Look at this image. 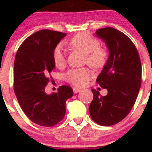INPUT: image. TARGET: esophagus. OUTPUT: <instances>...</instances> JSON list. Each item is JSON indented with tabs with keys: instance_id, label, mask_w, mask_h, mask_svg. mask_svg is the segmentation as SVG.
Masks as SVG:
<instances>
[{
	"instance_id": "obj_1",
	"label": "esophagus",
	"mask_w": 152,
	"mask_h": 152,
	"mask_svg": "<svg viewBox=\"0 0 152 152\" xmlns=\"http://www.w3.org/2000/svg\"><path fill=\"white\" fill-rule=\"evenodd\" d=\"M73 91H74V92L75 94L78 93V92L81 91V89H79V88H73Z\"/></svg>"
}]
</instances>
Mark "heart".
<instances>
[{
	"label": "heart",
	"instance_id": "b5f03b06",
	"mask_svg": "<svg viewBox=\"0 0 152 152\" xmlns=\"http://www.w3.org/2000/svg\"><path fill=\"white\" fill-rule=\"evenodd\" d=\"M99 41L88 33H79L69 41V46L73 49L85 54V61L95 69L105 65L109 53L105 48L99 46ZM53 60L56 67L63 68L66 64V58L61 46H56L53 50ZM91 76V72L87 68L71 69L65 75L68 83L75 86H83Z\"/></svg>",
	"mask_w": 152,
	"mask_h": 152
}]
</instances>
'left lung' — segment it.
Returning <instances> with one entry per match:
<instances>
[{
	"label": "left lung",
	"mask_w": 152,
	"mask_h": 152,
	"mask_svg": "<svg viewBox=\"0 0 152 152\" xmlns=\"http://www.w3.org/2000/svg\"><path fill=\"white\" fill-rule=\"evenodd\" d=\"M96 35L106 43L109 58L96 82L108 90L102 96L92 89L89 108L92 120L104 126L118 123L129 114L142 83V65L137 48L128 36L111 27L98 29Z\"/></svg>",
	"instance_id": "obj_1"
}]
</instances>
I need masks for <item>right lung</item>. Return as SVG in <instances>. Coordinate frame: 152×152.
Wrapping results in <instances>:
<instances>
[{
    "mask_svg": "<svg viewBox=\"0 0 152 152\" xmlns=\"http://www.w3.org/2000/svg\"><path fill=\"white\" fill-rule=\"evenodd\" d=\"M66 36L48 29L37 31L22 43L15 55V94L27 117L40 126H52L61 121L66 114V100L74 94L68 86H61L57 93L45 92L49 81L47 76L55 68L53 50Z\"/></svg>",
    "mask_w": 152,
    "mask_h": 152,
    "instance_id": "1",
    "label": "right lung"
}]
</instances>
